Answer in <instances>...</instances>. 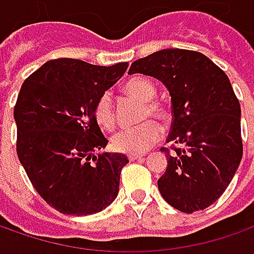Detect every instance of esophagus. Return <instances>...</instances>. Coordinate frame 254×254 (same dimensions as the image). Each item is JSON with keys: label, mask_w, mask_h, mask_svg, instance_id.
<instances>
[{"label": "esophagus", "mask_w": 254, "mask_h": 254, "mask_svg": "<svg viewBox=\"0 0 254 254\" xmlns=\"http://www.w3.org/2000/svg\"><path fill=\"white\" fill-rule=\"evenodd\" d=\"M141 158H142L141 154H130V155H128V160H130V161H135V160H141Z\"/></svg>", "instance_id": "esophagus-1"}]
</instances>
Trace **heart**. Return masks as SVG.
<instances>
[{
    "label": "heart",
    "instance_id": "heart-1",
    "mask_svg": "<svg viewBox=\"0 0 254 254\" xmlns=\"http://www.w3.org/2000/svg\"><path fill=\"white\" fill-rule=\"evenodd\" d=\"M123 92L128 96H132L141 102H145V107L142 110V119L155 117L160 120H165L170 112L165 104L155 100L157 87L142 76H134L128 79L124 86ZM94 117L96 122L102 126L103 128L112 130L116 126V109L113 103L112 96L109 93H103L94 104ZM162 130L160 124L154 120H147L140 126L124 128L117 134H114L112 138V145L116 151L126 152V154H141L148 148H151L155 142L161 138Z\"/></svg>",
    "mask_w": 254,
    "mask_h": 254
}]
</instances>
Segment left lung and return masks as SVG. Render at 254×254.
Here are the masks:
<instances>
[{"label": "left lung", "instance_id": "1", "mask_svg": "<svg viewBox=\"0 0 254 254\" xmlns=\"http://www.w3.org/2000/svg\"><path fill=\"white\" fill-rule=\"evenodd\" d=\"M128 73L152 76L170 90L162 198L185 213L206 209L228 188L243 155L240 104L228 76L205 55L187 49L154 52L132 62Z\"/></svg>", "mask_w": 254, "mask_h": 254}]
</instances>
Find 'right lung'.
<instances>
[{
  "instance_id": "add662e5",
  "label": "right lung",
  "mask_w": 254,
  "mask_h": 254,
  "mask_svg": "<svg viewBox=\"0 0 254 254\" xmlns=\"http://www.w3.org/2000/svg\"><path fill=\"white\" fill-rule=\"evenodd\" d=\"M128 64L49 61L21 87L14 107L16 154L41 198L66 215H93L116 199L124 154H99L107 138L94 117L97 99Z\"/></svg>"
}]
</instances>
